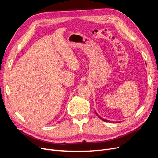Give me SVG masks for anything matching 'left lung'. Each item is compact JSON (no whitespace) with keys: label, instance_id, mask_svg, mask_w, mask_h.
Masks as SVG:
<instances>
[{"label":"left lung","instance_id":"1","mask_svg":"<svg viewBox=\"0 0 158 158\" xmlns=\"http://www.w3.org/2000/svg\"><path fill=\"white\" fill-rule=\"evenodd\" d=\"M97 114V113H96ZM100 118H101V119H102V121H106V122H109V121H107V120H106V119H103L102 118H101V117H100Z\"/></svg>","mask_w":158,"mask_h":158}]
</instances>
